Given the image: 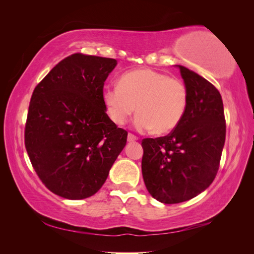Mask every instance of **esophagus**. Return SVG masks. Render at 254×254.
<instances>
[{
	"mask_svg": "<svg viewBox=\"0 0 254 254\" xmlns=\"http://www.w3.org/2000/svg\"><path fill=\"white\" fill-rule=\"evenodd\" d=\"M136 140H137V137H136L134 134L128 133V136H127V141H128V142H134V141H136Z\"/></svg>",
	"mask_w": 254,
	"mask_h": 254,
	"instance_id": "34e87169",
	"label": "esophagus"
}]
</instances>
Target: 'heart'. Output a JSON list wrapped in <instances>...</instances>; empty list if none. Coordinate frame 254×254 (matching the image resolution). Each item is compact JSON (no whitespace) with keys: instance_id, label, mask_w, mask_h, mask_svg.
<instances>
[{"instance_id":"obj_1","label":"heart","mask_w":254,"mask_h":254,"mask_svg":"<svg viewBox=\"0 0 254 254\" xmlns=\"http://www.w3.org/2000/svg\"><path fill=\"white\" fill-rule=\"evenodd\" d=\"M104 103L114 124L125 125L136 110V129H153L164 134L173 131L183 119L188 90L179 79L151 68H139L123 75L120 84L107 87Z\"/></svg>"}]
</instances>
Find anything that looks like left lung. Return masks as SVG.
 I'll return each mask as SVG.
<instances>
[{
    "mask_svg": "<svg viewBox=\"0 0 254 254\" xmlns=\"http://www.w3.org/2000/svg\"><path fill=\"white\" fill-rule=\"evenodd\" d=\"M177 66L188 90L184 117L170 134L142 141L146 189L166 204L190 200L210 187L218 172L226 140L219 91L188 67Z\"/></svg>",
    "mask_w": 254,
    "mask_h": 254,
    "instance_id": "left-lung-1",
    "label": "left lung"
}]
</instances>
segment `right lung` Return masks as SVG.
Wrapping results in <instances>:
<instances>
[{"label": "right lung", "mask_w": 254, "mask_h": 254, "mask_svg": "<svg viewBox=\"0 0 254 254\" xmlns=\"http://www.w3.org/2000/svg\"><path fill=\"white\" fill-rule=\"evenodd\" d=\"M117 64L112 58L73 54L33 92L25 147L38 177L60 197L94 195L125 147L128 133L110 120L104 103V82Z\"/></svg>", "instance_id": "obj_1"}]
</instances>
